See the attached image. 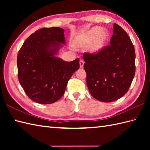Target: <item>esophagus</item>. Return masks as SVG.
Returning <instances> with one entry per match:
<instances>
[{
    "instance_id": "obj_1",
    "label": "esophagus",
    "mask_w": 150,
    "mask_h": 150,
    "mask_svg": "<svg viewBox=\"0 0 150 150\" xmlns=\"http://www.w3.org/2000/svg\"><path fill=\"white\" fill-rule=\"evenodd\" d=\"M84 64V62L83 61V60H80V61H79V64H80V67H81V68H83Z\"/></svg>"
}]
</instances>
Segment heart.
<instances>
[{
    "mask_svg": "<svg viewBox=\"0 0 150 150\" xmlns=\"http://www.w3.org/2000/svg\"><path fill=\"white\" fill-rule=\"evenodd\" d=\"M108 39V35L106 32L101 31L100 28L95 27L84 35L81 39L80 45L81 47H86L93 42L89 48V52L91 53L96 54L99 53L104 48Z\"/></svg>",
    "mask_w": 150,
    "mask_h": 150,
    "instance_id": "b5f03b06",
    "label": "heart"
}]
</instances>
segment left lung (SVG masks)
<instances>
[{
  "label": "left lung",
  "mask_w": 150,
  "mask_h": 150,
  "mask_svg": "<svg viewBox=\"0 0 150 150\" xmlns=\"http://www.w3.org/2000/svg\"><path fill=\"white\" fill-rule=\"evenodd\" d=\"M110 43L99 53L83 55L89 91L95 98L104 103L124 96L135 73L134 46L126 31L115 23Z\"/></svg>",
  "instance_id": "obj_1"
}]
</instances>
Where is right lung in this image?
<instances>
[{"instance_id":"1","label":"right lung","mask_w":150,"mask_h":150,"mask_svg":"<svg viewBox=\"0 0 150 150\" xmlns=\"http://www.w3.org/2000/svg\"><path fill=\"white\" fill-rule=\"evenodd\" d=\"M64 30L44 28L31 34L17 55L18 78L30 99L42 104L55 103L62 97L67 84L79 69V59L66 62L55 56L65 44Z\"/></svg>"}]
</instances>
